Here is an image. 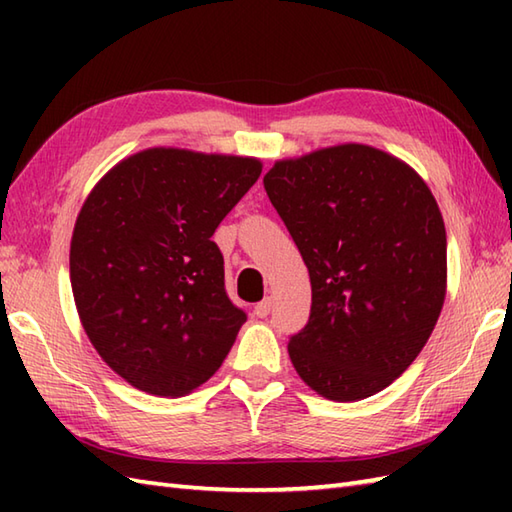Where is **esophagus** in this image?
Instances as JSON below:
<instances>
[{
  "instance_id": "34e87169",
  "label": "esophagus",
  "mask_w": 512,
  "mask_h": 512,
  "mask_svg": "<svg viewBox=\"0 0 512 512\" xmlns=\"http://www.w3.org/2000/svg\"><path fill=\"white\" fill-rule=\"evenodd\" d=\"M270 310H273V299L266 297L264 301H259V303H257V306H255V310H253V312H255V317L264 319V317H268Z\"/></svg>"
}]
</instances>
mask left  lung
<instances>
[{"mask_svg": "<svg viewBox=\"0 0 512 512\" xmlns=\"http://www.w3.org/2000/svg\"><path fill=\"white\" fill-rule=\"evenodd\" d=\"M264 189L308 266L310 319L288 354L336 402L374 396L405 372L447 295V231L407 162L345 143L277 160Z\"/></svg>", "mask_w": 512, "mask_h": 512, "instance_id": "1", "label": "left lung"}]
</instances>
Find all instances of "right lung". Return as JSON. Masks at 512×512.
Here are the masks:
<instances>
[{"mask_svg":"<svg viewBox=\"0 0 512 512\" xmlns=\"http://www.w3.org/2000/svg\"><path fill=\"white\" fill-rule=\"evenodd\" d=\"M259 173L257 158L151 147L114 165L85 198L70 242L76 312L132 387L191 394L231 352L246 314L226 297L211 237Z\"/></svg>","mask_w":512,"mask_h":512,"instance_id":"add662e5","label":"right lung"}]
</instances>
